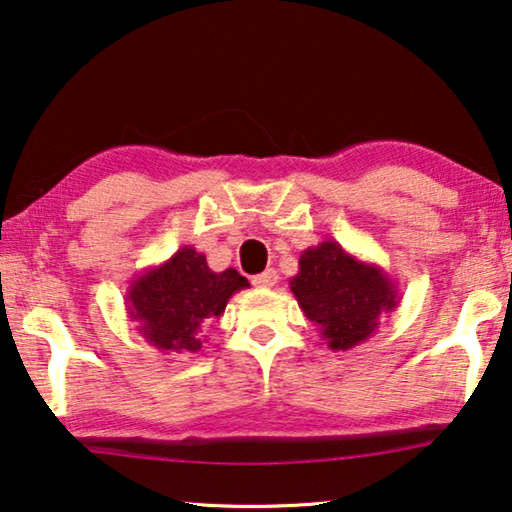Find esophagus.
I'll list each match as a JSON object with an SVG mask.
<instances>
[{"mask_svg":"<svg viewBox=\"0 0 512 512\" xmlns=\"http://www.w3.org/2000/svg\"><path fill=\"white\" fill-rule=\"evenodd\" d=\"M277 270H265L261 274H256L254 279H251V284L258 286V288H272L277 286Z\"/></svg>","mask_w":512,"mask_h":512,"instance_id":"34e87169","label":"esophagus"}]
</instances>
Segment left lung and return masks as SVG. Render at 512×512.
Masks as SVG:
<instances>
[{"mask_svg":"<svg viewBox=\"0 0 512 512\" xmlns=\"http://www.w3.org/2000/svg\"><path fill=\"white\" fill-rule=\"evenodd\" d=\"M288 284L330 351H348L367 342L379 330L381 318L402 300L388 272L335 240L302 251L298 274Z\"/></svg>","mask_w":512,"mask_h":512,"instance_id":"left-lung-1","label":"left lung"}]
</instances>
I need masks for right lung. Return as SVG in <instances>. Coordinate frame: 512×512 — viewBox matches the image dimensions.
I'll list each match as a JSON object with an SVG mask.
<instances>
[{
    "label": "right lung",
    "mask_w": 512,
    "mask_h": 512,
    "mask_svg": "<svg viewBox=\"0 0 512 512\" xmlns=\"http://www.w3.org/2000/svg\"><path fill=\"white\" fill-rule=\"evenodd\" d=\"M238 270H210L205 254L184 244L164 263L129 281L127 314L140 337L164 353H198L205 325L224 316L228 300L247 288Z\"/></svg>",
    "instance_id": "right-lung-1"
}]
</instances>
